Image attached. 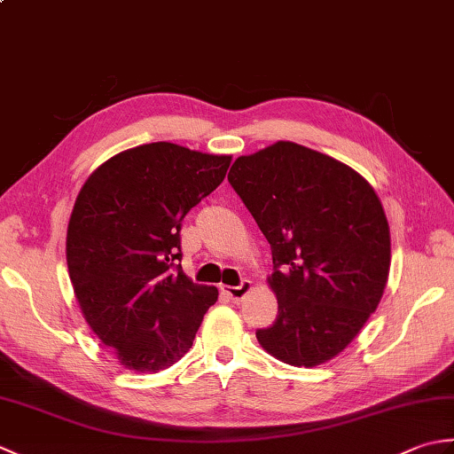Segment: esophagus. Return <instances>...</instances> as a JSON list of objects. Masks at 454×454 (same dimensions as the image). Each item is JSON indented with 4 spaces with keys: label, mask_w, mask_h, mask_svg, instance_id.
<instances>
[{
    "label": "esophagus",
    "mask_w": 454,
    "mask_h": 454,
    "mask_svg": "<svg viewBox=\"0 0 454 454\" xmlns=\"http://www.w3.org/2000/svg\"><path fill=\"white\" fill-rule=\"evenodd\" d=\"M222 291H224L232 301H242V298L252 291V281H247V278H244L242 283H239L238 286H222Z\"/></svg>",
    "instance_id": "obj_1"
}]
</instances>
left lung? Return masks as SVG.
Segmentation results:
<instances>
[{"mask_svg": "<svg viewBox=\"0 0 454 454\" xmlns=\"http://www.w3.org/2000/svg\"><path fill=\"white\" fill-rule=\"evenodd\" d=\"M228 181L271 246L267 281L278 316L257 341L294 366L330 361L361 332L388 281L390 228L374 189L294 142L238 158Z\"/></svg>", "mask_w": 454, "mask_h": 454, "instance_id": "obj_1", "label": "left lung"}]
</instances>
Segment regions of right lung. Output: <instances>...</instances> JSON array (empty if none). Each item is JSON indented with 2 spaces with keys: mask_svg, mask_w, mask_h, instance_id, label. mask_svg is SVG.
<instances>
[{
  "mask_svg": "<svg viewBox=\"0 0 454 454\" xmlns=\"http://www.w3.org/2000/svg\"><path fill=\"white\" fill-rule=\"evenodd\" d=\"M232 156L152 142L121 152L85 181L66 259L85 322L137 372L168 369L218 301L181 269V220L226 177Z\"/></svg>",
  "mask_w": 454,
  "mask_h": 454,
  "instance_id": "add662e5",
  "label": "right lung"
}]
</instances>
